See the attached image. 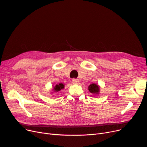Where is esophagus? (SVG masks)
Here are the masks:
<instances>
[{"label": "esophagus", "mask_w": 147, "mask_h": 147, "mask_svg": "<svg viewBox=\"0 0 147 147\" xmlns=\"http://www.w3.org/2000/svg\"><path fill=\"white\" fill-rule=\"evenodd\" d=\"M79 82V80L78 79H74L72 80V83L73 84H78Z\"/></svg>", "instance_id": "34e87169"}]
</instances>
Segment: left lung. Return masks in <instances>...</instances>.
<instances>
[{
	"label": "left lung",
	"instance_id": "left-lung-1",
	"mask_svg": "<svg viewBox=\"0 0 147 147\" xmlns=\"http://www.w3.org/2000/svg\"><path fill=\"white\" fill-rule=\"evenodd\" d=\"M88 89L91 94L94 95H98L100 92L99 86L95 83H92L88 87Z\"/></svg>",
	"mask_w": 147,
	"mask_h": 147
}]
</instances>
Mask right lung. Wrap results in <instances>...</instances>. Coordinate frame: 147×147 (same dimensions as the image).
I'll return each mask as SVG.
<instances>
[{
    "mask_svg": "<svg viewBox=\"0 0 147 147\" xmlns=\"http://www.w3.org/2000/svg\"><path fill=\"white\" fill-rule=\"evenodd\" d=\"M64 84L63 83H59L58 84H56L55 86H53V88L52 89L53 92H58L60 91L61 89H63L64 88ZM53 93V92H52Z\"/></svg>",
    "mask_w": 147,
    "mask_h": 147,
    "instance_id": "right-lung-1",
    "label": "right lung"
}]
</instances>
